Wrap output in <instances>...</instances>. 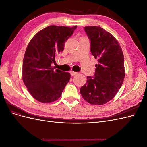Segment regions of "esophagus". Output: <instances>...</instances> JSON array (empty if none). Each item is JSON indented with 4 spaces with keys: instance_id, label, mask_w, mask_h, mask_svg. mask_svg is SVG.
<instances>
[{
    "instance_id": "1",
    "label": "esophagus",
    "mask_w": 147,
    "mask_h": 147,
    "mask_svg": "<svg viewBox=\"0 0 147 147\" xmlns=\"http://www.w3.org/2000/svg\"><path fill=\"white\" fill-rule=\"evenodd\" d=\"M70 74H71V75H72V76H75V75H77V72H74V71H70Z\"/></svg>"
}]
</instances>
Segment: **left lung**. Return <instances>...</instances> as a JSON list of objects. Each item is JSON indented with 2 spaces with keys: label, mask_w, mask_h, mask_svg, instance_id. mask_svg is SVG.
Masks as SVG:
<instances>
[{
  "label": "left lung",
  "mask_w": 147,
  "mask_h": 147,
  "mask_svg": "<svg viewBox=\"0 0 147 147\" xmlns=\"http://www.w3.org/2000/svg\"><path fill=\"white\" fill-rule=\"evenodd\" d=\"M84 30L91 40V51L98 64L94 77L80 90L84 100L92 105H103L118 92L125 77L122 49L112 34L99 26H86Z\"/></svg>",
  "instance_id": "obj_1"
}]
</instances>
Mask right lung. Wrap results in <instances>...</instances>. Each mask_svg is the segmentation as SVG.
I'll use <instances>...</instances> for the list:
<instances>
[{
  "label": "right lung",
  "mask_w": 147,
  "mask_h": 147,
  "mask_svg": "<svg viewBox=\"0 0 147 147\" xmlns=\"http://www.w3.org/2000/svg\"><path fill=\"white\" fill-rule=\"evenodd\" d=\"M77 28L49 26L35 34L26 48L23 63V80L30 94L42 103L55 102L70 78L69 72L51 66L55 56Z\"/></svg>",
  "instance_id": "add662e5"
}]
</instances>
